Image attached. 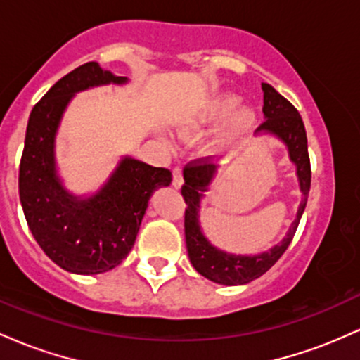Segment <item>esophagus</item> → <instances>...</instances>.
I'll list each match as a JSON object with an SVG mask.
<instances>
[{"instance_id":"1","label":"esophagus","mask_w":360,"mask_h":360,"mask_svg":"<svg viewBox=\"0 0 360 360\" xmlns=\"http://www.w3.org/2000/svg\"><path fill=\"white\" fill-rule=\"evenodd\" d=\"M184 179H183V169L181 167H176L174 171H172V186H174L176 189H179L181 186H183Z\"/></svg>"}]
</instances>
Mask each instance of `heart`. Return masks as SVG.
<instances>
[{"label": "heart", "instance_id": "b5f03b06", "mask_svg": "<svg viewBox=\"0 0 360 360\" xmlns=\"http://www.w3.org/2000/svg\"><path fill=\"white\" fill-rule=\"evenodd\" d=\"M242 98L232 91H220L208 96L194 113L181 118L176 130L186 140L200 139L219 130L206 146V154L225 155L237 148L257 127V111L250 106H240Z\"/></svg>", "mask_w": 360, "mask_h": 360}]
</instances>
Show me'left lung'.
I'll list each match as a JSON object with an SVG mask.
<instances>
[{
  "label": "left lung",
  "instance_id": "8db88e82",
  "mask_svg": "<svg viewBox=\"0 0 360 360\" xmlns=\"http://www.w3.org/2000/svg\"><path fill=\"white\" fill-rule=\"evenodd\" d=\"M262 111L266 122L257 128V137H272L286 147L289 160L296 167V179H298L301 191L296 218L289 225L286 235L278 243L259 254H233V252H226L217 247L206 237L201 226V203L208 198L206 193L212 189V184L220 174V169L212 162L194 164L184 169V186L181 193L188 205L184 217V233L189 260L201 276L223 286L249 284L278 262L295 237L301 217L307 208L309 184H311L307 130H304L298 110L267 82H262Z\"/></svg>",
  "mask_w": 360,
  "mask_h": 360
}]
</instances>
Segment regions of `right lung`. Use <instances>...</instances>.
Segmentation results:
<instances>
[{
	"mask_svg": "<svg viewBox=\"0 0 360 360\" xmlns=\"http://www.w3.org/2000/svg\"><path fill=\"white\" fill-rule=\"evenodd\" d=\"M130 79L88 62L59 79L28 118L20 162V201L28 229L45 254L72 274L115 269L130 254L148 200L171 184L169 169L122 155L100 188L77 194L65 186L57 162V134L77 93Z\"/></svg>",
	"mask_w": 360,
	"mask_h": 360,
	"instance_id": "add662e5",
	"label": "right lung"
}]
</instances>
